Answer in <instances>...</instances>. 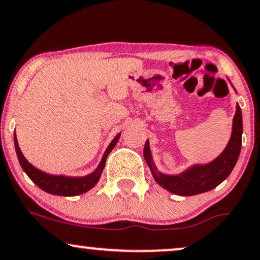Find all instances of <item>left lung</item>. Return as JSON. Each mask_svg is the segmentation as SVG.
<instances>
[{"instance_id": "1", "label": "left lung", "mask_w": 260, "mask_h": 260, "mask_svg": "<svg viewBox=\"0 0 260 260\" xmlns=\"http://www.w3.org/2000/svg\"><path fill=\"white\" fill-rule=\"evenodd\" d=\"M242 114L240 106H236L235 116L233 122V132L230 142L221 155L218 156L211 164L192 166L178 176H167L156 170L150 152L149 140H146L144 146V157L146 164L151 170L152 176L158 185L165 187L170 192L180 196H192L214 189L221 181L226 179L235 167L237 158L241 151L242 144Z\"/></svg>"}]
</instances>
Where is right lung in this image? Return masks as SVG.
<instances>
[{"label": "right lung", "instance_id": "obj_1", "mask_svg": "<svg viewBox=\"0 0 260 260\" xmlns=\"http://www.w3.org/2000/svg\"><path fill=\"white\" fill-rule=\"evenodd\" d=\"M121 133H118L110 145L108 146V149L105 150L104 156H103L102 161L98 166V168L93 172V173L88 174L86 177H65V176H52V174H47L45 172L37 170L36 167H34L32 165L29 164V161L24 157V155L21 154L19 145H18L17 137L14 134V145H15V151H17L18 160L23 168L25 173L27 174V177L30 178L34 183L36 184L40 189H42L43 191L52 193V195H59V196H76L81 195V193L88 191L92 189L93 186L98 183L100 176H102V172L105 167V162L108 155L110 154V151L115 148L116 143L120 139Z\"/></svg>", "mask_w": 260, "mask_h": 260}]
</instances>
